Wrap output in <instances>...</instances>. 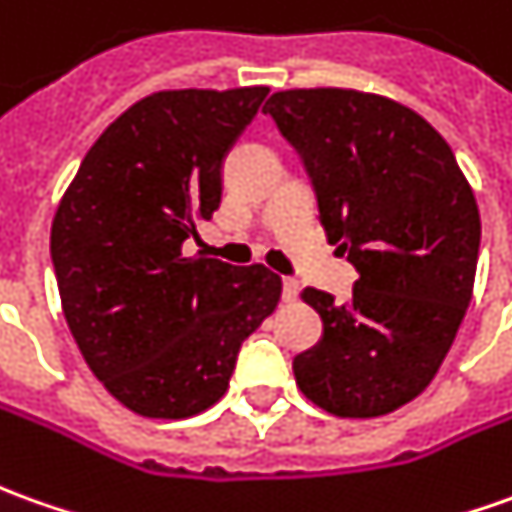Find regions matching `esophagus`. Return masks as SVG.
<instances>
[{
    "label": "esophagus",
    "instance_id": "obj_1",
    "mask_svg": "<svg viewBox=\"0 0 512 512\" xmlns=\"http://www.w3.org/2000/svg\"><path fill=\"white\" fill-rule=\"evenodd\" d=\"M297 297H300V283L297 280H291V277H285L283 280V302H297Z\"/></svg>",
    "mask_w": 512,
    "mask_h": 512
}]
</instances>
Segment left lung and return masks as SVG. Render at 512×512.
Returning <instances> with one entry per match:
<instances>
[{
    "label": "left lung",
    "mask_w": 512,
    "mask_h": 512,
    "mask_svg": "<svg viewBox=\"0 0 512 512\" xmlns=\"http://www.w3.org/2000/svg\"><path fill=\"white\" fill-rule=\"evenodd\" d=\"M263 111L300 151L328 243L358 271L344 302L302 291L325 333L294 358L297 387L328 415H389L429 387L474 297V190L446 139L398 100L285 89Z\"/></svg>",
    "instance_id": "left-lung-1"
}]
</instances>
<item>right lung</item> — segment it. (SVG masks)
<instances>
[{
    "mask_svg": "<svg viewBox=\"0 0 512 512\" xmlns=\"http://www.w3.org/2000/svg\"><path fill=\"white\" fill-rule=\"evenodd\" d=\"M269 86L168 89L100 134L55 210L50 252L66 325L134 415L193 417L224 398L246 336L283 280L182 246L221 204V162Z\"/></svg>",
    "mask_w": 512,
    "mask_h": 512,
    "instance_id": "1",
    "label": "right lung"
}]
</instances>
